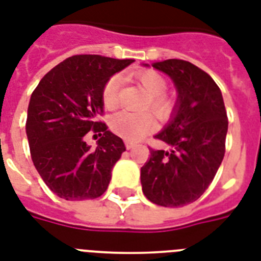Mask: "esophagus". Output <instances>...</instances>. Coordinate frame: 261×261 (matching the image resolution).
Returning a JSON list of instances; mask_svg holds the SVG:
<instances>
[{"instance_id": "obj_1", "label": "esophagus", "mask_w": 261, "mask_h": 261, "mask_svg": "<svg viewBox=\"0 0 261 261\" xmlns=\"http://www.w3.org/2000/svg\"><path fill=\"white\" fill-rule=\"evenodd\" d=\"M126 147H127V150H131V149H134L135 147V143L130 142V141H126Z\"/></svg>"}]
</instances>
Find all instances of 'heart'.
I'll use <instances>...</instances> for the list:
<instances>
[{"instance_id":"heart-1","label":"heart","mask_w":261,"mask_h":261,"mask_svg":"<svg viewBox=\"0 0 261 261\" xmlns=\"http://www.w3.org/2000/svg\"><path fill=\"white\" fill-rule=\"evenodd\" d=\"M139 84L149 94V100L145 104V108H150L154 115L159 118H168L172 112L173 104L169 98L165 96L167 90V81L163 75L157 71H143L137 75ZM122 87V77L120 75H112L102 88V104L107 110H114L119 106V90ZM111 130L120 138L126 141H139L145 135L154 130L155 122L154 118L147 112L143 114H133L122 111L119 114L114 115L110 122Z\"/></svg>"}]
</instances>
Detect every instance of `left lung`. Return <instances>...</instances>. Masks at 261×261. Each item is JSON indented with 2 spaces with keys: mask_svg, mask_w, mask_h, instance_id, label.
<instances>
[{
  "mask_svg": "<svg viewBox=\"0 0 261 261\" xmlns=\"http://www.w3.org/2000/svg\"><path fill=\"white\" fill-rule=\"evenodd\" d=\"M151 66L171 77L178 96L171 122L155 135L172 150L150 149L141 168L142 191L159 206H186L202 196L222 163L226 110L218 85L198 66L182 59Z\"/></svg>",
  "mask_w": 261,
  "mask_h": 261,
  "instance_id": "1",
  "label": "left lung"
}]
</instances>
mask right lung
<instances>
[{
    "instance_id": "obj_1",
    "label": "right lung",
    "mask_w": 261,
    "mask_h": 261,
    "mask_svg": "<svg viewBox=\"0 0 261 261\" xmlns=\"http://www.w3.org/2000/svg\"><path fill=\"white\" fill-rule=\"evenodd\" d=\"M134 59L73 55L51 69L31 94L25 131L31 157L43 181L59 198L84 200L101 196L111 171L126 146L108 131L102 115V88ZM99 133L98 147L85 142Z\"/></svg>"
}]
</instances>
